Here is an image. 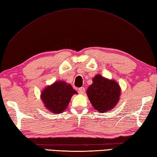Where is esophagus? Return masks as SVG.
I'll return each mask as SVG.
<instances>
[{
  "instance_id": "esophagus-1",
  "label": "esophagus",
  "mask_w": 157,
  "mask_h": 157,
  "mask_svg": "<svg viewBox=\"0 0 157 157\" xmlns=\"http://www.w3.org/2000/svg\"><path fill=\"white\" fill-rule=\"evenodd\" d=\"M78 91H79V93L80 94H84L85 93V88L84 87H80L79 89H78Z\"/></svg>"
}]
</instances>
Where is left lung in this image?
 Segmentation results:
<instances>
[{"label": "left lung", "mask_w": 157, "mask_h": 157, "mask_svg": "<svg viewBox=\"0 0 157 157\" xmlns=\"http://www.w3.org/2000/svg\"><path fill=\"white\" fill-rule=\"evenodd\" d=\"M87 96L94 109L103 113L111 110L120 99V87L116 82L98 75L87 90Z\"/></svg>", "instance_id": "obj_1"}]
</instances>
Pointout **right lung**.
Here are the masks:
<instances>
[{
    "label": "right lung",
    "instance_id": "1",
    "mask_svg": "<svg viewBox=\"0 0 157 157\" xmlns=\"http://www.w3.org/2000/svg\"><path fill=\"white\" fill-rule=\"evenodd\" d=\"M75 94H77V91L71 85L57 81L42 91L41 98L48 110L54 113H61L66 110Z\"/></svg>",
    "mask_w": 157,
    "mask_h": 157
}]
</instances>
